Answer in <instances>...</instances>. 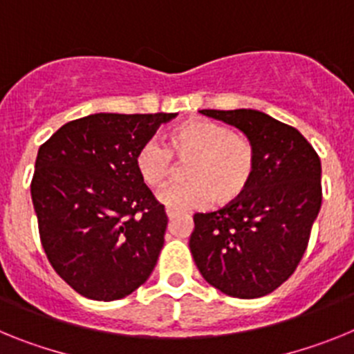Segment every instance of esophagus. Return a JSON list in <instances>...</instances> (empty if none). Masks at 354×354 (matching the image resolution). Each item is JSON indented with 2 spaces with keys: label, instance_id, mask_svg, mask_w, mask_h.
Here are the masks:
<instances>
[{
  "label": "esophagus",
  "instance_id": "1",
  "mask_svg": "<svg viewBox=\"0 0 354 354\" xmlns=\"http://www.w3.org/2000/svg\"><path fill=\"white\" fill-rule=\"evenodd\" d=\"M180 214H183V212H179V211H174V209H167V216H168V220H175V218H179Z\"/></svg>",
  "mask_w": 354,
  "mask_h": 354
}]
</instances>
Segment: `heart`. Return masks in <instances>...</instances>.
Masks as SVG:
<instances>
[{"label": "heart", "mask_w": 354, "mask_h": 354, "mask_svg": "<svg viewBox=\"0 0 354 354\" xmlns=\"http://www.w3.org/2000/svg\"><path fill=\"white\" fill-rule=\"evenodd\" d=\"M186 162L187 180L168 184L158 193L162 205L175 211L234 204L245 195L255 175V147L243 134L207 118L179 124L165 136V147L154 140L142 143L134 168L149 187H159L174 174V159Z\"/></svg>", "instance_id": "1"}]
</instances>
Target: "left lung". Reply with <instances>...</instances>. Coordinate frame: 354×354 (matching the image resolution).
<instances>
[{
  "mask_svg": "<svg viewBox=\"0 0 354 354\" xmlns=\"http://www.w3.org/2000/svg\"><path fill=\"white\" fill-rule=\"evenodd\" d=\"M245 134L257 167L246 193L196 212L189 250L200 274L227 296L261 298L294 273L321 209V159L301 133L257 109H200Z\"/></svg>",
  "mask_w": 354,
  "mask_h": 354,
  "instance_id": "8db88e82",
  "label": "left lung"
}]
</instances>
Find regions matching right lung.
Listing matches in <instances>:
<instances>
[{
	"label": "right lung",
	"instance_id": "add662e5",
	"mask_svg": "<svg viewBox=\"0 0 354 354\" xmlns=\"http://www.w3.org/2000/svg\"><path fill=\"white\" fill-rule=\"evenodd\" d=\"M177 113H95L40 145L31 200L55 271L81 296L113 301L147 282L168 218L134 168V154Z\"/></svg>",
	"mask_w": 354,
	"mask_h": 354
}]
</instances>
